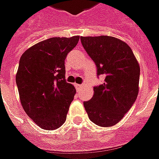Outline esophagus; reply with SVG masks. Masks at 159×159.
Returning a JSON list of instances; mask_svg holds the SVG:
<instances>
[{
	"label": "esophagus",
	"instance_id": "1",
	"mask_svg": "<svg viewBox=\"0 0 159 159\" xmlns=\"http://www.w3.org/2000/svg\"><path fill=\"white\" fill-rule=\"evenodd\" d=\"M75 86H76V89H81V88L83 87V85H82V84H76Z\"/></svg>",
	"mask_w": 159,
	"mask_h": 159
}]
</instances>
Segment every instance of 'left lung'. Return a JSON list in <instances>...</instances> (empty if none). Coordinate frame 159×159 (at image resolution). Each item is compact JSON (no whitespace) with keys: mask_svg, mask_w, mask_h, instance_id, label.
I'll use <instances>...</instances> for the list:
<instances>
[{"mask_svg":"<svg viewBox=\"0 0 159 159\" xmlns=\"http://www.w3.org/2000/svg\"><path fill=\"white\" fill-rule=\"evenodd\" d=\"M83 48L92 59L102 84L93 87V96L83 106L89 119L100 127L122 120L136 100L140 66L129 46L107 36H81Z\"/></svg>","mask_w":159,"mask_h":159,"instance_id":"obj_1","label":"left lung"}]
</instances>
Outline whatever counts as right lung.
Returning <instances> with one entry per match:
<instances>
[{
  "mask_svg": "<svg viewBox=\"0 0 159 159\" xmlns=\"http://www.w3.org/2000/svg\"><path fill=\"white\" fill-rule=\"evenodd\" d=\"M80 36L52 37L36 43L20 58L16 84L26 114L42 129L64 124L76 89L66 80L65 60Z\"/></svg>",
  "mask_w": 159,
  "mask_h": 159,
  "instance_id": "add662e5",
  "label": "right lung"
}]
</instances>
